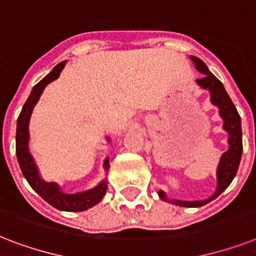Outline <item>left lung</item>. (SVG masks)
Wrapping results in <instances>:
<instances>
[{
    "mask_svg": "<svg viewBox=\"0 0 256 256\" xmlns=\"http://www.w3.org/2000/svg\"><path fill=\"white\" fill-rule=\"evenodd\" d=\"M189 59L192 60L196 70L204 74L201 78H197L196 82L200 88L206 89L208 92L210 93V102L218 108L220 117L224 120L222 128L229 135V138H228L229 148L221 155L217 167V188L209 198L198 201H182L176 200V198H172V200L168 198L166 192L163 190H159L158 194L163 201H168L174 205L184 208H200L217 198L230 186L232 178H236L238 167H240V158H242V126H240V117L236 112V108L234 106L229 94L226 93L221 81L208 70L202 60L196 56H189Z\"/></svg>",
    "mask_w": 256,
    "mask_h": 256,
    "instance_id": "obj_1",
    "label": "left lung"
}]
</instances>
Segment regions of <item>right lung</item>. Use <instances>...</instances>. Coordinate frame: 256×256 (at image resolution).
<instances>
[{
    "mask_svg": "<svg viewBox=\"0 0 256 256\" xmlns=\"http://www.w3.org/2000/svg\"><path fill=\"white\" fill-rule=\"evenodd\" d=\"M67 62H62L46 76L43 80H40L38 84L35 85L31 90L28 98L24 102L20 117L16 120V159L20 163V171L24 174V178L30 186L38 193L39 196L44 201L52 205L54 208L64 212H84L89 208L94 206L96 204H98L105 196L108 190V180L104 178L101 182L88 190L78 193H64L60 190V186L55 182H46L43 180L39 174L38 166L35 163L34 158L30 152V132H28V124H30V118L32 114L35 105L38 104L42 93L50 82L60 76V72L66 67ZM106 140L110 142V138L108 136ZM109 158L104 160V170L105 172L109 171Z\"/></svg>",
    "mask_w": 256,
    "mask_h": 256,
    "instance_id": "obj_1",
    "label": "right lung"
}]
</instances>
